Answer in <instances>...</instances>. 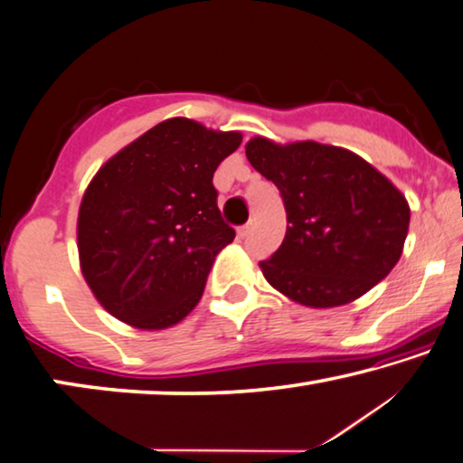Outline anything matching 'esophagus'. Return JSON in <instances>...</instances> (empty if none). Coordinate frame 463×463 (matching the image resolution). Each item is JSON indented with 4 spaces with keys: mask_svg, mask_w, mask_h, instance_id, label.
I'll return each instance as SVG.
<instances>
[{
    "mask_svg": "<svg viewBox=\"0 0 463 463\" xmlns=\"http://www.w3.org/2000/svg\"><path fill=\"white\" fill-rule=\"evenodd\" d=\"M251 229H253V222H247V224H243V226H239V237H250V232H251Z\"/></svg>",
    "mask_w": 463,
    "mask_h": 463,
    "instance_id": "esophagus-1",
    "label": "esophagus"
}]
</instances>
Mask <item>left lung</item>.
I'll return each instance as SVG.
<instances>
[{
    "label": "left lung",
    "mask_w": 463,
    "mask_h": 463,
    "mask_svg": "<svg viewBox=\"0 0 463 463\" xmlns=\"http://www.w3.org/2000/svg\"><path fill=\"white\" fill-rule=\"evenodd\" d=\"M247 160L280 191L287 232L260 261L266 280L307 307L349 303L402 258L410 205L389 178L347 149L255 137Z\"/></svg>",
    "instance_id": "left-lung-1"
}]
</instances>
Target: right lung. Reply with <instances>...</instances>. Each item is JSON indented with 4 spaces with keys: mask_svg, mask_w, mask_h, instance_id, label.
I'll list each match as a JSON object with an SVG mask.
<instances>
[{
    "mask_svg": "<svg viewBox=\"0 0 463 463\" xmlns=\"http://www.w3.org/2000/svg\"><path fill=\"white\" fill-rule=\"evenodd\" d=\"M239 145V133L170 118L103 164L80 203L79 255L109 314L156 330L197 306L213 258L234 239L212 178Z\"/></svg>",
    "mask_w": 463,
    "mask_h": 463,
    "instance_id": "obj_1",
    "label": "right lung"
}]
</instances>
